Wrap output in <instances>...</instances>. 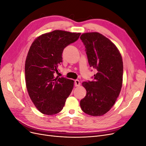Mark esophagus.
Here are the masks:
<instances>
[{
  "instance_id": "1",
  "label": "esophagus",
  "mask_w": 146,
  "mask_h": 146,
  "mask_svg": "<svg viewBox=\"0 0 146 146\" xmlns=\"http://www.w3.org/2000/svg\"><path fill=\"white\" fill-rule=\"evenodd\" d=\"M80 81L79 80L76 79V80H74L75 87H79V86H80Z\"/></svg>"
}]
</instances>
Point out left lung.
<instances>
[{
	"instance_id": "8db88e82",
	"label": "left lung",
	"mask_w": 146,
	"mask_h": 146,
	"mask_svg": "<svg viewBox=\"0 0 146 146\" xmlns=\"http://www.w3.org/2000/svg\"><path fill=\"white\" fill-rule=\"evenodd\" d=\"M80 38L85 46L90 66L97 70L93 81L82 83L87 94L80 106L90 115H103L111 109L120 93L122 57L114 43L99 32L84 33Z\"/></svg>"
}]
</instances>
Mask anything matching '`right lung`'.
Returning a JSON list of instances; mask_svg holds the SVG:
<instances>
[{
    "mask_svg": "<svg viewBox=\"0 0 146 146\" xmlns=\"http://www.w3.org/2000/svg\"><path fill=\"white\" fill-rule=\"evenodd\" d=\"M80 33L55 30L36 37L25 61L26 88L33 104L42 114L60 112L71 93L74 80L55 78L62 62L64 48L78 40Z\"/></svg>",
    "mask_w": 146,
    "mask_h": 146,
    "instance_id": "right-lung-1",
    "label": "right lung"
}]
</instances>
